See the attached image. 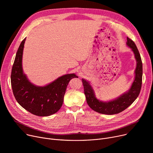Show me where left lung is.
<instances>
[{"instance_id": "left-lung-1", "label": "left lung", "mask_w": 153, "mask_h": 153, "mask_svg": "<svg viewBox=\"0 0 153 153\" xmlns=\"http://www.w3.org/2000/svg\"><path fill=\"white\" fill-rule=\"evenodd\" d=\"M126 45L131 49L136 61L134 79L127 92L113 100L103 102L96 97L95 92L90 82L84 79H82L87 103L93 110L98 113L105 115L118 114L131 105L140 94L143 76V64L140 54L134 42L128 37Z\"/></svg>"}]
</instances>
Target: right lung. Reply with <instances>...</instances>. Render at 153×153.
Segmentation results:
<instances>
[{"mask_svg": "<svg viewBox=\"0 0 153 153\" xmlns=\"http://www.w3.org/2000/svg\"><path fill=\"white\" fill-rule=\"evenodd\" d=\"M26 38L16 54L11 73V85L15 98L20 105L31 114L46 117L56 113L61 107L67 86L75 74L63 75L45 86L32 84L23 73L22 57Z\"/></svg>", "mask_w": 153, "mask_h": 153, "instance_id": "1", "label": "right lung"}]
</instances>
